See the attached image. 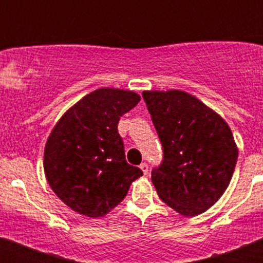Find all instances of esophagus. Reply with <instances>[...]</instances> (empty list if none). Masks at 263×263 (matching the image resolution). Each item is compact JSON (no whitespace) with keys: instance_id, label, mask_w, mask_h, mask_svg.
Masks as SVG:
<instances>
[{"instance_id":"34e87169","label":"esophagus","mask_w":263,"mask_h":263,"mask_svg":"<svg viewBox=\"0 0 263 263\" xmlns=\"http://www.w3.org/2000/svg\"><path fill=\"white\" fill-rule=\"evenodd\" d=\"M141 170H142V173L145 174V175H147V173H148V166H147V163H145V162H143V163H141Z\"/></svg>"}]
</instances>
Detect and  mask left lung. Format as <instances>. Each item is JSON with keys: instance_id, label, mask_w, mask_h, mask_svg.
Wrapping results in <instances>:
<instances>
[{"instance_id": "1", "label": "left lung", "mask_w": 263, "mask_h": 263, "mask_svg": "<svg viewBox=\"0 0 263 263\" xmlns=\"http://www.w3.org/2000/svg\"><path fill=\"white\" fill-rule=\"evenodd\" d=\"M142 97L163 146V160L152 171L158 196L187 217L205 212L222 196L236 167L231 127L183 90H145Z\"/></svg>"}]
</instances>
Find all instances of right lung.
<instances>
[{
  "label": "right lung",
  "instance_id": "right-lung-1",
  "mask_svg": "<svg viewBox=\"0 0 263 263\" xmlns=\"http://www.w3.org/2000/svg\"><path fill=\"white\" fill-rule=\"evenodd\" d=\"M132 90L100 88L62 116L45 147L43 167L52 191L72 211L103 217L142 176L126 162L118 121L139 103Z\"/></svg>",
  "mask_w": 263,
  "mask_h": 263
}]
</instances>
